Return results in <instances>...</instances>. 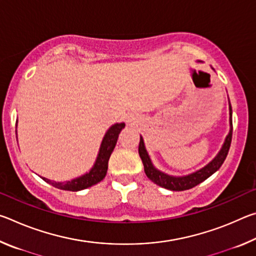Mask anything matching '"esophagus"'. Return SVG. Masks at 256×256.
Here are the masks:
<instances>
[{
    "label": "esophagus",
    "instance_id": "34e87169",
    "mask_svg": "<svg viewBox=\"0 0 256 256\" xmlns=\"http://www.w3.org/2000/svg\"><path fill=\"white\" fill-rule=\"evenodd\" d=\"M126 122L128 125H136L138 123V120L136 118H134V116H128Z\"/></svg>",
    "mask_w": 256,
    "mask_h": 256
}]
</instances>
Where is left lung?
I'll use <instances>...</instances> for the list:
<instances>
[{"instance_id": "obj_1", "label": "left lung", "mask_w": 256, "mask_h": 256, "mask_svg": "<svg viewBox=\"0 0 256 256\" xmlns=\"http://www.w3.org/2000/svg\"><path fill=\"white\" fill-rule=\"evenodd\" d=\"M212 70H214L211 66ZM232 105L229 102V132L227 134L224 142L222 146V149L219 150V152L216 154V157L211 160V162L206 164L204 167H202L201 170H198L194 172H190L188 175L184 176H172L168 175L166 172L159 170L158 168L154 167L151 160L148 151L146 149L144 138L140 136V144H138V154H140L142 162H144V172L148 176V178L154 182V184L162 186L164 188L170 190H185L194 188V186L202 183L203 180H206L208 177H210L212 174L219 170L224 164V159H226L229 148H230L232 144Z\"/></svg>"}]
</instances>
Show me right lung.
Here are the masks:
<instances>
[{"mask_svg":"<svg viewBox=\"0 0 256 256\" xmlns=\"http://www.w3.org/2000/svg\"><path fill=\"white\" fill-rule=\"evenodd\" d=\"M16 125H18V122H16ZM124 128L125 123H116L107 130V132L102 138L96 162H94V166L90 168L88 172L66 182H55L45 178V177H42V178L48 184L53 185L54 188L64 190H72V192H78V190L88 188L90 186L99 183V182L105 178L108 170V160H110L112 150H114L116 146V142H118V134Z\"/></svg>","mask_w":256,"mask_h":256,"instance_id":"1","label":"right lung"}]
</instances>
